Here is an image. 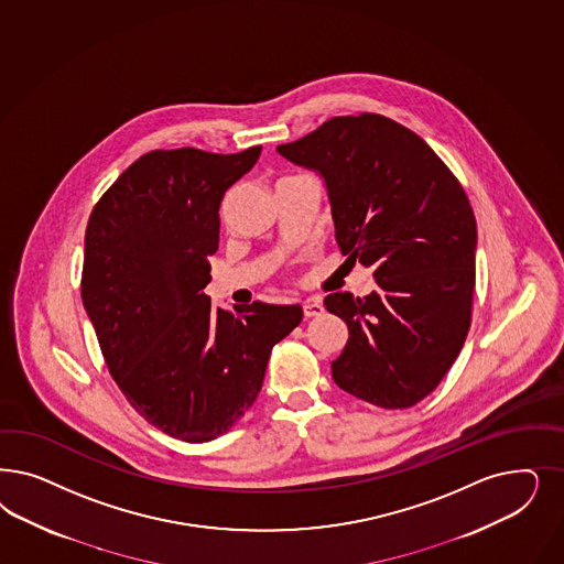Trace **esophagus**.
Masks as SVG:
<instances>
[{
	"instance_id": "34e87169",
	"label": "esophagus",
	"mask_w": 564,
	"mask_h": 564,
	"mask_svg": "<svg viewBox=\"0 0 564 564\" xmlns=\"http://www.w3.org/2000/svg\"><path fill=\"white\" fill-rule=\"evenodd\" d=\"M303 313H305V317H317L324 313V305L319 299H307L303 303Z\"/></svg>"
}]
</instances>
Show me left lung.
Segmentation results:
<instances>
[{"instance_id": "1", "label": "left lung", "mask_w": 564, "mask_h": 564, "mask_svg": "<svg viewBox=\"0 0 564 564\" xmlns=\"http://www.w3.org/2000/svg\"><path fill=\"white\" fill-rule=\"evenodd\" d=\"M278 153L324 176L336 242L378 284L364 299L324 301L348 326L334 382L382 409L417 404L471 326L477 226L460 182L413 130L369 111L332 118Z\"/></svg>"}]
</instances>
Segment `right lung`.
Returning a JSON list of instances; mask_svg holds the SVG:
<instances>
[{
  "instance_id": "obj_1",
  "label": "right lung",
  "mask_w": 564,
  "mask_h": 564,
  "mask_svg": "<svg viewBox=\"0 0 564 564\" xmlns=\"http://www.w3.org/2000/svg\"><path fill=\"white\" fill-rule=\"evenodd\" d=\"M261 153L195 147L141 155L95 203L80 278L109 373L132 409L182 442L226 434L253 406L273 346L301 305L214 310L207 257L219 205Z\"/></svg>"
}]
</instances>
